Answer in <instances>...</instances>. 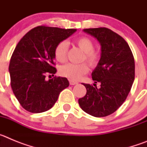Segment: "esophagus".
<instances>
[{"label":"esophagus","mask_w":147,"mask_h":147,"mask_svg":"<svg viewBox=\"0 0 147 147\" xmlns=\"http://www.w3.org/2000/svg\"><path fill=\"white\" fill-rule=\"evenodd\" d=\"M69 82H70V85H77L78 84L77 82L73 81V80H69Z\"/></svg>","instance_id":"esophagus-1"}]
</instances>
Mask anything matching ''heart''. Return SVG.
Masks as SVG:
<instances>
[{
  "mask_svg": "<svg viewBox=\"0 0 147 147\" xmlns=\"http://www.w3.org/2000/svg\"><path fill=\"white\" fill-rule=\"evenodd\" d=\"M77 46L85 52L84 59L87 61L91 66L98 64L100 59V54L97 51L93 49L94 43L88 37H82L76 40ZM68 43L67 41L63 40L56 45L54 49L55 59L59 62H63L67 58ZM89 67L86 63L81 64H72L68 63L62 66L59 69V73L62 76L67 77L71 80H78L88 72Z\"/></svg>",
  "mask_w": 147,
  "mask_h": 147,
  "instance_id": "obj_1",
  "label": "heart"
}]
</instances>
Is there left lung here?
Listing matches in <instances>:
<instances>
[{
  "label": "left lung",
  "mask_w": 147,
  "mask_h": 147,
  "mask_svg": "<svg viewBox=\"0 0 147 147\" xmlns=\"http://www.w3.org/2000/svg\"><path fill=\"white\" fill-rule=\"evenodd\" d=\"M101 45V58L92 72L93 85L84 84L85 96L79 99L80 107L94 117H105L121 107L135 80V60L124 39L107 28H85ZM101 84L97 88L96 83Z\"/></svg>",
  "instance_id": "obj_1"
}]
</instances>
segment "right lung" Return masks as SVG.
I'll list each match as a JSON object with an SVG mask.
<instances>
[{"mask_svg":"<svg viewBox=\"0 0 147 147\" xmlns=\"http://www.w3.org/2000/svg\"><path fill=\"white\" fill-rule=\"evenodd\" d=\"M76 29H64L45 26L27 32L17 45L11 59V87L19 103L33 113L47 111L57 101L62 90L69 86L65 77L46 76L55 74L54 49Z\"/></svg>","mask_w":147,"mask_h":147,"instance_id":"1","label":"right lung"}]
</instances>
